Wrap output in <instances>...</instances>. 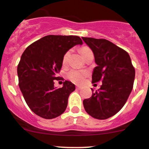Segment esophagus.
Returning a JSON list of instances; mask_svg holds the SVG:
<instances>
[{"instance_id":"1","label":"esophagus","mask_w":149,"mask_h":149,"mask_svg":"<svg viewBox=\"0 0 149 149\" xmlns=\"http://www.w3.org/2000/svg\"><path fill=\"white\" fill-rule=\"evenodd\" d=\"M82 87L80 86H76V89H79V90H80V89H81Z\"/></svg>"}]
</instances>
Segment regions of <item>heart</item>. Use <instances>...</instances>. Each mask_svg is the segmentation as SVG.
I'll return each mask as SVG.
<instances>
[{
	"mask_svg": "<svg viewBox=\"0 0 149 149\" xmlns=\"http://www.w3.org/2000/svg\"><path fill=\"white\" fill-rule=\"evenodd\" d=\"M90 51L91 49L87 47H84L80 49V52L81 53V55L83 56V57H84L85 54H86V53H88ZM69 55H70V52H67L64 54L63 58V64L67 63L68 60ZM86 75H87V72L84 71V70H76V69H72V70H70V71L68 73L67 76L68 77V79H70L72 81L77 84H81L84 81V79L86 76Z\"/></svg>",
	"mask_w": 149,
	"mask_h": 149,
	"instance_id": "b5f03b06",
	"label": "heart"
}]
</instances>
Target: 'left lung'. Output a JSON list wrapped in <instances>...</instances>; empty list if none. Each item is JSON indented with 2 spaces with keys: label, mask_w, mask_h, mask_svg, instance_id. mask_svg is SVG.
Masks as SVG:
<instances>
[{
  "label": "left lung",
  "mask_w": 149,
  "mask_h": 149,
  "mask_svg": "<svg viewBox=\"0 0 149 149\" xmlns=\"http://www.w3.org/2000/svg\"><path fill=\"white\" fill-rule=\"evenodd\" d=\"M82 39L93 52L97 64L92 83L102 81L100 88L92 92L90 98L84 100V107L95 119H108L127 100L133 87L135 68L129 54L111 41L86 37Z\"/></svg>",
  "instance_id": "obj_1"
}]
</instances>
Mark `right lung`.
<instances>
[{
	"label": "right lung",
	"instance_id": "add662e5",
	"mask_svg": "<svg viewBox=\"0 0 149 149\" xmlns=\"http://www.w3.org/2000/svg\"><path fill=\"white\" fill-rule=\"evenodd\" d=\"M83 44L76 36H44L26 48L17 67L19 86L26 103L36 115L47 119L60 116L65 111L70 94L76 87L65 81L62 88L54 80L63 65L64 54Z\"/></svg>",
	"mask_w": 149,
	"mask_h": 149
}]
</instances>
